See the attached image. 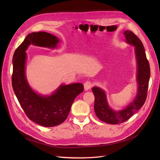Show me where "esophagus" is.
Segmentation results:
<instances>
[{
    "mask_svg": "<svg viewBox=\"0 0 160 160\" xmlns=\"http://www.w3.org/2000/svg\"><path fill=\"white\" fill-rule=\"evenodd\" d=\"M92 86H93V84H92V82H91L86 81L84 83V84H83V86H84V90L88 91L92 87Z\"/></svg>",
    "mask_w": 160,
    "mask_h": 160,
    "instance_id": "1",
    "label": "esophagus"
}]
</instances>
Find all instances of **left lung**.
<instances>
[{
    "instance_id": "8db88e82",
    "label": "left lung",
    "mask_w": 160,
    "mask_h": 160,
    "mask_svg": "<svg viewBox=\"0 0 160 160\" xmlns=\"http://www.w3.org/2000/svg\"><path fill=\"white\" fill-rule=\"evenodd\" d=\"M123 33L125 41L133 46L135 51L138 83V92L136 97L122 110L115 111L108 103L105 91L97 86L92 88L95 98L94 110L97 117L100 121L111 124H119L127 121L143 106L147 98L150 75L149 63L141 41L130 30H125Z\"/></svg>"
}]
</instances>
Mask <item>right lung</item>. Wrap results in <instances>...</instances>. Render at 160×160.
<instances>
[{"label":"right lung","instance_id":"1","mask_svg":"<svg viewBox=\"0 0 160 160\" xmlns=\"http://www.w3.org/2000/svg\"><path fill=\"white\" fill-rule=\"evenodd\" d=\"M60 42L56 36L45 32H32L15 50L13 56L12 87L18 101L28 118L45 127L60 124L67 119L72 104L83 91L80 83L62 84L50 95L37 93L28 84L25 74L27 52L30 44L55 48Z\"/></svg>","mask_w":160,"mask_h":160}]
</instances>
